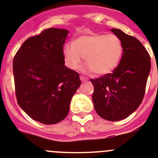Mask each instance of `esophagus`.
<instances>
[{
    "instance_id": "1",
    "label": "esophagus",
    "mask_w": 158,
    "mask_h": 158,
    "mask_svg": "<svg viewBox=\"0 0 158 158\" xmlns=\"http://www.w3.org/2000/svg\"><path fill=\"white\" fill-rule=\"evenodd\" d=\"M80 80H81L82 82H84V81H87V78H85L84 76H82V75H81V76H80Z\"/></svg>"
}]
</instances>
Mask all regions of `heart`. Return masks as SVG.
Wrapping results in <instances>:
<instances>
[{"label":"heart","mask_w":158,"mask_h":158,"mask_svg":"<svg viewBox=\"0 0 158 158\" xmlns=\"http://www.w3.org/2000/svg\"><path fill=\"white\" fill-rule=\"evenodd\" d=\"M123 51V42L116 34L89 33L65 45L63 58L68 68L77 70L85 57L87 69L103 75L109 74L117 67Z\"/></svg>","instance_id":"b5f03b06"}]
</instances>
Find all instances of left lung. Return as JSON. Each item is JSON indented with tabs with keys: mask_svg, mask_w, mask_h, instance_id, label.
<instances>
[{
	"mask_svg": "<svg viewBox=\"0 0 158 158\" xmlns=\"http://www.w3.org/2000/svg\"><path fill=\"white\" fill-rule=\"evenodd\" d=\"M120 37L124 51L120 62L112 73L91 79L95 109L100 117L118 121L134 112L143 100L151 69L150 56L134 37L118 29H112Z\"/></svg>",
	"mask_w": 158,
	"mask_h": 158,
	"instance_id": "obj_1",
	"label": "left lung"
}]
</instances>
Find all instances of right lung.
<instances>
[{"label":"right lung","mask_w":158,"mask_h":158,"mask_svg":"<svg viewBox=\"0 0 158 158\" xmlns=\"http://www.w3.org/2000/svg\"><path fill=\"white\" fill-rule=\"evenodd\" d=\"M69 31L50 28L24 42L13 62L18 105L33 120L54 124L67 116L81 81L64 65L63 46Z\"/></svg>","instance_id":"1"}]
</instances>
